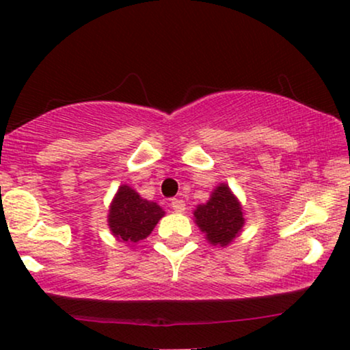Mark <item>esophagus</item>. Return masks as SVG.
<instances>
[{"instance_id":"34e87169","label":"esophagus","mask_w":350,"mask_h":350,"mask_svg":"<svg viewBox=\"0 0 350 350\" xmlns=\"http://www.w3.org/2000/svg\"><path fill=\"white\" fill-rule=\"evenodd\" d=\"M171 208L174 209L176 213H184L185 211V202H184V200H179V198H172L171 200Z\"/></svg>"}]
</instances>
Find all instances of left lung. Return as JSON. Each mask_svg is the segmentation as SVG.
Wrapping results in <instances>:
<instances>
[{
	"label": "left lung",
	"instance_id": "8db88e82",
	"mask_svg": "<svg viewBox=\"0 0 350 350\" xmlns=\"http://www.w3.org/2000/svg\"><path fill=\"white\" fill-rule=\"evenodd\" d=\"M193 217L213 246H227L245 226L243 209L227 184L217 185L208 202L198 204Z\"/></svg>",
	"mask_w": 350,
	"mask_h": 350
}]
</instances>
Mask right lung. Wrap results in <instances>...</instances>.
<instances>
[{"mask_svg": "<svg viewBox=\"0 0 350 350\" xmlns=\"http://www.w3.org/2000/svg\"><path fill=\"white\" fill-rule=\"evenodd\" d=\"M165 216L155 202L142 198L129 185H121L109 209V227L124 243H137L152 234L153 227Z\"/></svg>", "mask_w": 350, "mask_h": 350, "instance_id": "right-lung-1", "label": "right lung"}]
</instances>
